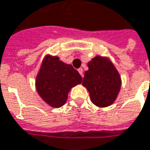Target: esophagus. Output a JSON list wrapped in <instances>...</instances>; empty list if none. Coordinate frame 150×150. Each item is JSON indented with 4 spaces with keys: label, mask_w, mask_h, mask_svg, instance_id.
<instances>
[{
    "label": "esophagus",
    "mask_w": 150,
    "mask_h": 150,
    "mask_svg": "<svg viewBox=\"0 0 150 150\" xmlns=\"http://www.w3.org/2000/svg\"><path fill=\"white\" fill-rule=\"evenodd\" d=\"M78 71H79V73L81 75V76H82V77H83V71L82 68H79V69H78Z\"/></svg>",
    "instance_id": "esophagus-1"
}]
</instances>
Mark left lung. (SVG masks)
<instances>
[{
  "mask_svg": "<svg viewBox=\"0 0 150 150\" xmlns=\"http://www.w3.org/2000/svg\"><path fill=\"white\" fill-rule=\"evenodd\" d=\"M83 85L88 90L93 104L109 106L115 101L120 89L121 79L117 70L104 57L97 56L88 63Z\"/></svg>",
  "mask_w": 150,
  "mask_h": 150,
  "instance_id": "obj_1",
  "label": "left lung"
}]
</instances>
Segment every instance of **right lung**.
<instances>
[{
  "mask_svg": "<svg viewBox=\"0 0 150 150\" xmlns=\"http://www.w3.org/2000/svg\"><path fill=\"white\" fill-rule=\"evenodd\" d=\"M82 82V77L71 65L57 57H46L36 77V89L43 100L53 107H61L67 100L72 87Z\"/></svg>",
  "mask_w": 150,
  "mask_h": 150,
  "instance_id": "1",
  "label": "right lung"
}]
</instances>
